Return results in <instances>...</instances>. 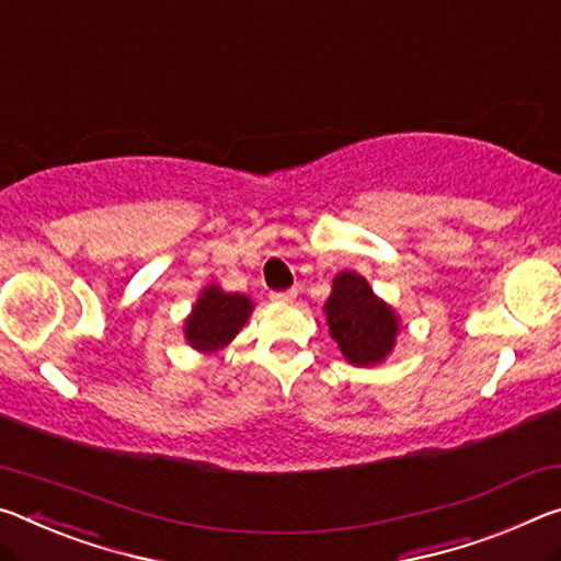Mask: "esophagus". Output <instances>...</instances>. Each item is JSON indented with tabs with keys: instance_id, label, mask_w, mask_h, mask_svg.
Listing matches in <instances>:
<instances>
[{
	"instance_id": "34e87169",
	"label": "esophagus",
	"mask_w": 561,
	"mask_h": 561,
	"mask_svg": "<svg viewBox=\"0 0 561 561\" xmlns=\"http://www.w3.org/2000/svg\"><path fill=\"white\" fill-rule=\"evenodd\" d=\"M272 301H279V305H282V301H291V299H295L297 297V291L295 289H289V291H272Z\"/></svg>"
}]
</instances>
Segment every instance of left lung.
<instances>
[{"mask_svg": "<svg viewBox=\"0 0 561 561\" xmlns=\"http://www.w3.org/2000/svg\"><path fill=\"white\" fill-rule=\"evenodd\" d=\"M324 312L329 332L344 357L357 367L377 364L392 352L399 332L397 317L359 274L342 272L334 279Z\"/></svg>", "mask_w": 561, "mask_h": 561, "instance_id": "8db88e82", "label": "left lung"}]
</instances>
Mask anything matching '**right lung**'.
<instances>
[{"label":"right lung","mask_w":561,"mask_h":561,"mask_svg":"<svg viewBox=\"0 0 561 561\" xmlns=\"http://www.w3.org/2000/svg\"><path fill=\"white\" fill-rule=\"evenodd\" d=\"M252 312V301L244 295H225L219 287L204 289L192 317L186 319V342L199 352H215L234 340Z\"/></svg>","instance_id":"obj_1"}]
</instances>
